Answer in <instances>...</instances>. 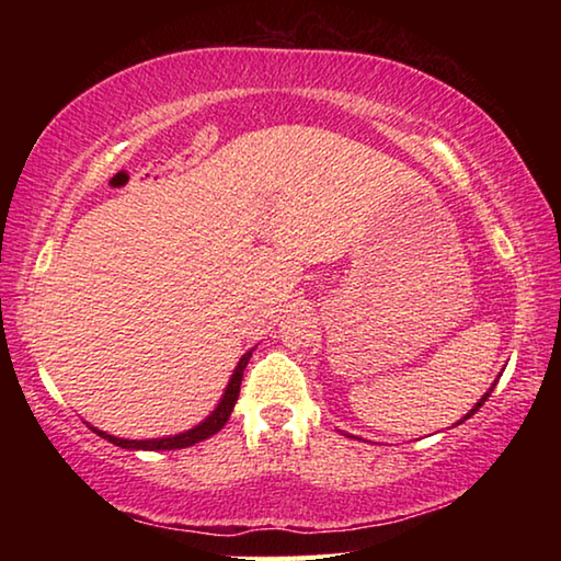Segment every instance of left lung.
I'll return each mask as SVG.
<instances>
[{
	"label": "left lung",
	"instance_id": "obj_1",
	"mask_svg": "<svg viewBox=\"0 0 561 561\" xmlns=\"http://www.w3.org/2000/svg\"><path fill=\"white\" fill-rule=\"evenodd\" d=\"M492 388H495V383H492ZM492 388H490V391H488L485 396H482V398H480V401H478V403H474V405H472V411H470L468 415H465V417H462V421H468V417H470V415H474V413H478V411H480V405H482V403H485V401H488V398H490V393H492ZM462 421H458V425H460Z\"/></svg>",
	"mask_w": 561,
	"mask_h": 561
}]
</instances>
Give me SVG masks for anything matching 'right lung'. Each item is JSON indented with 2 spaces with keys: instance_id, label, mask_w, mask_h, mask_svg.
<instances>
[{
  "instance_id": "obj_1",
  "label": "right lung",
  "mask_w": 561,
  "mask_h": 561,
  "mask_svg": "<svg viewBox=\"0 0 561 561\" xmlns=\"http://www.w3.org/2000/svg\"><path fill=\"white\" fill-rule=\"evenodd\" d=\"M252 351L254 348L247 351V354L240 358V364H237V368L232 371L230 383H227L225 393H222L220 403H217L215 411L207 415L201 425H195V428H190L185 433H178V435H170V438H153V440H126V438H116V435H108V433H103L99 428H93V425H89V428L93 433H99L101 438H106L108 443L118 445V448H126V450H178V448H190V445L207 440L217 431H222V425L230 421L232 408L237 403V396H240L242 374L247 368V360H250V356H252Z\"/></svg>"
}]
</instances>
